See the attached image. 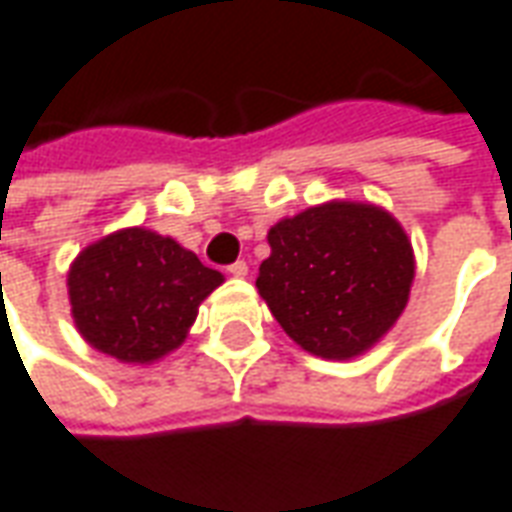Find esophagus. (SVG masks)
<instances>
[{
  "label": "esophagus",
  "instance_id": "34e87169",
  "mask_svg": "<svg viewBox=\"0 0 512 512\" xmlns=\"http://www.w3.org/2000/svg\"><path fill=\"white\" fill-rule=\"evenodd\" d=\"M227 274H230V277H246V274H249L246 260H235L232 266H227Z\"/></svg>",
  "mask_w": 512,
  "mask_h": 512
}]
</instances>
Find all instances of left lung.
Listing matches in <instances>:
<instances>
[{
	"instance_id": "left-lung-1",
	"label": "left lung",
	"mask_w": 512,
	"mask_h": 512,
	"mask_svg": "<svg viewBox=\"0 0 512 512\" xmlns=\"http://www.w3.org/2000/svg\"><path fill=\"white\" fill-rule=\"evenodd\" d=\"M257 291L280 327L313 355L346 360L402 316L413 249L385 210L330 202L274 224Z\"/></svg>"
}]
</instances>
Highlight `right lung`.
Listing matches in <instances>:
<instances>
[{
	"label": "right lung",
	"instance_id": "obj_1",
	"mask_svg": "<svg viewBox=\"0 0 512 512\" xmlns=\"http://www.w3.org/2000/svg\"><path fill=\"white\" fill-rule=\"evenodd\" d=\"M224 277L177 241L152 230L113 232L69 271L77 330L124 363H152L185 341L196 307Z\"/></svg>",
	"mask_w": 512,
	"mask_h": 512
}]
</instances>
